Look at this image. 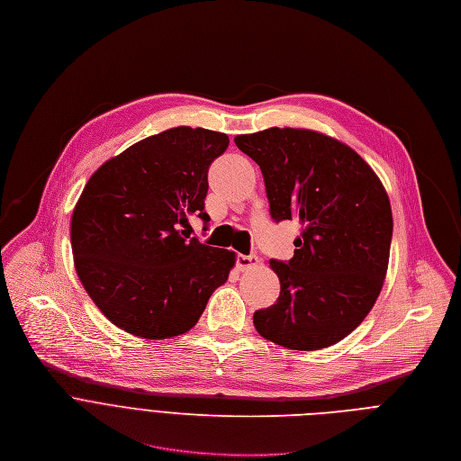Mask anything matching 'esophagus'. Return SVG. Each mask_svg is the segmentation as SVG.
<instances>
[{"label": "esophagus", "mask_w": 461, "mask_h": 461, "mask_svg": "<svg viewBox=\"0 0 461 461\" xmlns=\"http://www.w3.org/2000/svg\"><path fill=\"white\" fill-rule=\"evenodd\" d=\"M258 265H259V258H256V256H243V254H240L236 258V267H238L240 272H245V270H249L252 267H258Z\"/></svg>", "instance_id": "34e87169"}]
</instances>
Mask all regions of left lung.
Returning <instances> with one entry per match:
<instances>
[{
  "mask_svg": "<svg viewBox=\"0 0 461 461\" xmlns=\"http://www.w3.org/2000/svg\"><path fill=\"white\" fill-rule=\"evenodd\" d=\"M234 143L259 165L272 218L302 223L293 259H270L280 296L254 312V327L293 350L330 347L371 312L385 282L393 211L384 183L323 132L270 127Z\"/></svg>",
  "mask_w": 461,
  "mask_h": 461,
  "instance_id": "8db88e82",
  "label": "left lung"
}]
</instances>
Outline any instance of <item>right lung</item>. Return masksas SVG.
<instances>
[{"mask_svg": "<svg viewBox=\"0 0 461 461\" xmlns=\"http://www.w3.org/2000/svg\"><path fill=\"white\" fill-rule=\"evenodd\" d=\"M229 136L174 127L107 159L86 181L72 211L77 278L122 330L167 339L191 330L211 294L227 282L236 252L183 238L198 214L211 163Z\"/></svg>", "mask_w": 461, "mask_h": 461, "instance_id": "1", "label": "right lung"}]
</instances>
